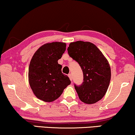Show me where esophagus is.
Returning <instances> with one entry per match:
<instances>
[{
	"instance_id": "obj_1",
	"label": "esophagus",
	"mask_w": 135,
	"mask_h": 135,
	"mask_svg": "<svg viewBox=\"0 0 135 135\" xmlns=\"http://www.w3.org/2000/svg\"><path fill=\"white\" fill-rule=\"evenodd\" d=\"M68 77H69V79L71 80V81H72V74H69V75H68Z\"/></svg>"
}]
</instances>
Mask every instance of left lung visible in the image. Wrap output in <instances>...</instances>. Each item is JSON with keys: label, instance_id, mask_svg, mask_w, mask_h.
Returning <instances> with one entry per match:
<instances>
[{"label": "left lung", "instance_id": "left-lung-1", "mask_svg": "<svg viewBox=\"0 0 135 135\" xmlns=\"http://www.w3.org/2000/svg\"><path fill=\"white\" fill-rule=\"evenodd\" d=\"M68 54L80 66L83 81L74 85L79 99L87 104H93L103 98L111 80L108 60L97 46L90 42L78 41L70 43Z\"/></svg>", "mask_w": 135, "mask_h": 135}]
</instances>
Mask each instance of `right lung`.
<instances>
[{
    "label": "right lung",
    "instance_id": "1",
    "mask_svg": "<svg viewBox=\"0 0 135 135\" xmlns=\"http://www.w3.org/2000/svg\"><path fill=\"white\" fill-rule=\"evenodd\" d=\"M64 42H53L41 46L31 60L28 81L37 98L46 102L57 99L71 84L67 75L62 73L58 63L66 50Z\"/></svg>",
    "mask_w": 135,
    "mask_h": 135
}]
</instances>
